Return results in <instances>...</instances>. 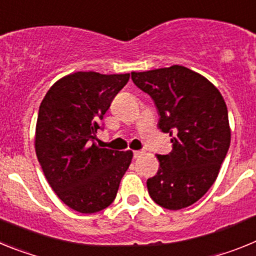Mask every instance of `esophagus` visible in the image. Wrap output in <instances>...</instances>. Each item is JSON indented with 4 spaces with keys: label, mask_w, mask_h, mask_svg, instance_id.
Wrapping results in <instances>:
<instances>
[{
    "label": "esophagus",
    "mask_w": 256,
    "mask_h": 256,
    "mask_svg": "<svg viewBox=\"0 0 256 256\" xmlns=\"http://www.w3.org/2000/svg\"><path fill=\"white\" fill-rule=\"evenodd\" d=\"M141 155H144V151H140V150L133 151V156H134L136 159H137V158H140Z\"/></svg>",
    "instance_id": "esophagus-1"
}]
</instances>
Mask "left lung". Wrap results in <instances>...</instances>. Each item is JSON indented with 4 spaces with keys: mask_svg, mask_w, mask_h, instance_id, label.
I'll use <instances>...</instances> for the list:
<instances>
[{
    "mask_svg": "<svg viewBox=\"0 0 256 256\" xmlns=\"http://www.w3.org/2000/svg\"><path fill=\"white\" fill-rule=\"evenodd\" d=\"M159 112L162 132L174 134L173 150L156 155L159 170L148 180L156 204L180 210L195 204L218 177L230 144L226 101L205 76L182 65L132 73Z\"/></svg>",
    "mask_w": 256,
    "mask_h": 256,
    "instance_id": "1",
    "label": "left lung"
}]
</instances>
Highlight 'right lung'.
Segmentation results:
<instances>
[{
	"mask_svg": "<svg viewBox=\"0 0 256 256\" xmlns=\"http://www.w3.org/2000/svg\"><path fill=\"white\" fill-rule=\"evenodd\" d=\"M126 74L76 72L54 83L42 100L34 148L47 182L65 205L83 214L114 201L133 152L98 148L100 120Z\"/></svg>",
	"mask_w": 256,
	"mask_h": 256,
	"instance_id": "right-lung-1",
	"label": "right lung"
}]
</instances>
